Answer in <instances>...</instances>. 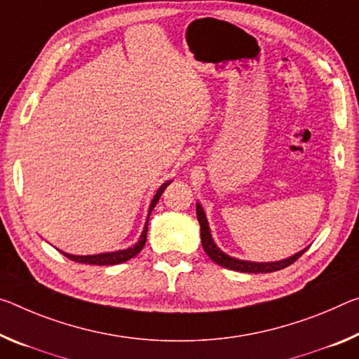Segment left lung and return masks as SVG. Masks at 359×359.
Here are the masks:
<instances>
[{"label":"left lung","instance_id":"8db88e82","mask_svg":"<svg viewBox=\"0 0 359 359\" xmlns=\"http://www.w3.org/2000/svg\"><path fill=\"white\" fill-rule=\"evenodd\" d=\"M196 217L198 222H200L201 226V244L204 252L209 255V259H212L215 264L224 266V269H229L233 271H241V273H271V271H278L283 270L294 264L300 255H302L306 249H302L297 254L291 255V257L278 260V262H251V260H241L236 257H231V255L225 254L222 249L214 243L212 235H210V229H209V222L206 217V212L200 203H196Z\"/></svg>","mask_w":359,"mask_h":359}]
</instances>
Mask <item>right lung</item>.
Wrapping results in <instances>:
<instances>
[{
  "label": "right lung",
  "instance_id": "1",
  "mask_svg": "<svg viewBox=\"0 0 359 359\" xmlns=\"http://www.w3.org/2000/svg\"><path fill=\"white\" fill-rule=\"evenodd\" d=\"M172 180H168L164 182V184L159 187L158 191L155 193V196H153V200L150 203V208H149V214H147V220H145V225H144V230H142V235L139 238V241L134 244V246H130L128 249H118V251H111V252H102V254H93V255H73V254H67L64 251H60L62 254L65 255L73 262H79V264H89V265H118V264H123V262H126L129 259H133L137 255L142 249L145 246V241H147V231H149V220H150V214L153 208L156 206V203L159 201V198H161L163 191L166 190V187L170 184Z\"/></svg>",
  "mask_w": 359,
  "mask_h": 359
}]
</instances>
